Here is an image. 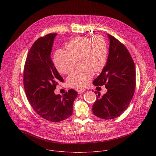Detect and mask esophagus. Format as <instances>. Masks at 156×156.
<instances>
[{
	"label": "esophagus",
	"instance_id": "34e87169",
	"mask_svg": "<svg viewBox=\"0 0 156 156\" xmlns=\"http://www.w3.org/2000/svg\"><path fill=\"white\" fill-rule=\"evenodd\" d=\"M85 90L84 89H79V90H77V92L79 94H81L82 93H83Z\"/></svg>",
	"mask_w": 156,
	"mask_h": 156
}]
</instances>
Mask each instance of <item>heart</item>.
Listing matches in <instances>:
<instances>
[{"instance_id":"obj_1","label":"heart","mask_w":156,"mask_h":156,"mask_svg":"<svg viewBox=\"0 0 156 156\" xmlns=\"http://www.w3.org/2000/svg\"><path fill=\"white\" fill-rule=\"evenodd\" d=\"M66 48V51L58 50L55 54L54 64L58 71L68 74L78 61L81 68L68 77L67 82L73 88L87 87L94 76V71L100 72L106 64L108 47L105 38L100 35L92 38L75 37L67 43Z\"/></svg>"}]
</instances>
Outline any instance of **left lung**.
I'll return each instance as SVG.
<instances>
[{
  "instance_id": "left-lung-1",
  "label": "left lung",
  "mask_w": 156,
  "mask_h": 156,
  "mask_svg": "<svg viewBox=\"0 0 156 156\" xmlns=\"http://www.w3.org/2000/svg\"><path fill=\"white\" fill-rule=\"evenodd\" d=\"M109 53L106 66L93 84L105 85L107 92L103 96L95 91L97 100L92 112L97 117L112 119L119 116L129 105L136 88V71L133 60L126 47L110 34Z\"/></svg>"
}]
</instances>
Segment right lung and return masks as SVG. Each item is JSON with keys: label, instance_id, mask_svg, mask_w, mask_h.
<instances>
[{"label": "right lung", "instance_id": "1", "mask_svg": "<svg viewBox=\"0 0 156 156\" xmlns=\"http://www.w3.org/2000/svg\"><path fill=\"white\" fill-rule=\"evenodd\" d=\"M57 34H48L37 40L30 48L23 70V85L29 103L45 119L56 122L69 117L77 92L71 89L62 96L54 90L63 78L51 60L53 41Z\"/></svg>", "mask_w": 156, "mask_h": 156}]
</instances>
